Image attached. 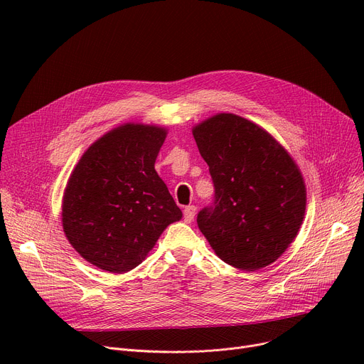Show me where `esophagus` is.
Wrapping results in <instances>:
<instances>
[{
  "instance_id": "esophagus-1",
  "label": "esophagus",
  "mask_w": 364,
  "mask_h": 364,
  "mask_svg": "<svg viewBox=\"0 0 364 364\" xmlns=\"http://www.w3.org/2000/svg\"><path fill=\"white\" fill-rule=\"evenodd\" d=\"M184 221L186 223H192L196 215V206L195 205H188L184 208Z\"/></svg>"
}]
</instances>
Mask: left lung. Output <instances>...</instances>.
Here are the masks:
<instances>
[{
  "label": "left lung",
  "mask_w": 364,
  "mask_h": 364,
  "mask_svg": "<svg viewBox=\"0 0 364 364\" xmlns=\"http://www.w3.org/2000/svg\"><path fill=\"white\" fill-rule=\"evenodd\" d=\"M215 187L198 225L214 252L239 270L274 262L295 240L307 190L294 158L255 122L217 113L192 129Z\"/></svg>",
  "instance_id": "obj_1"
}]
</instances>
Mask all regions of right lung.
<instances>
[{
  "label": "right lung",
  "instance_id": "add662e5",
  "mask_svg": "<svg viewBox=\"0 0 364 364\" xmlns=\"http://www.w3.org/2000/svg\"><path fill=\"white\" fill-rule=\"evenodd\" d=\"M168 129L127 122L95 140L75 165L62 200L73 250L109 273L136 269L181 209L155 162Z\"/></svg>",
  "mask_w": 364,
  "mask_h": 364
}]
</instances>
